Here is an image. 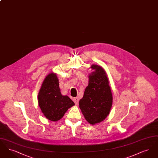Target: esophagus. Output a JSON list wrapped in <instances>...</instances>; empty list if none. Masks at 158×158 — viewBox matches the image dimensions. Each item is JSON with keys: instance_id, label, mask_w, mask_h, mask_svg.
I'll use <instances>...</instances> for the list:
<instances>
[{"instance_id": "obj_1", "label": "esophagus", "mask_w": 158, "mask_h": 158, "mask_svg": "<svg viewBox=\"0 0 158 158\" xmlns=\"http://www.w3.org/2000/svg\"><path fill=\"white\" fill-rule=\"evenodd\" d=\"M73 101L75 103L76 105L78 104V103H79V98H77V97L76 98H74L73 99Z\"/></svg>"}]
</instances>
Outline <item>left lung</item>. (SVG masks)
<instances>
[{
    "instance_id": "8db88e82",
    "label": "left lung",
    "mask_w": 158,
    "mask_h": 158,
    "mask_svg": "<svg viewBox=\"0 0 158 158\" xmlns=\"http://www.w3.org/2000/svg\"><path fill=\"white\" fill-rule=\"evenodd\" d=\"M94 70L89 75L88 85L79 101V108L89 123L92 125L105 120L110 113L113 95L105 70L97 64H92Z\"/></svg>"
}]
</instances>
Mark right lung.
<instances>
[{"instance_id":"add662e5","label":"right lung","mask_w":158,"mask_h":158,"mask_svg":"<svg viewBox=\"0 0 158 158\" xmlns=\"http://www.w3.org/2000/svg\"><path fill=\"white\" fill-rule=\"evenodd\" d=\"M38 102L45 117L52 121L59 120L75 103L67 95L61 94L59 79L55 73L45 77L38 95Z\"/></svg>"}]
</instances>
